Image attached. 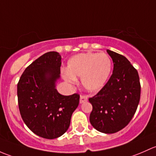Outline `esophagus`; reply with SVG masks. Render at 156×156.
<instances>
[{
	"label": "esophagus",
	"instance_id": "1",
	"mask_svg": "<svg viewBox=\"0 0 156 156\" xmlns=\"http://www.w3.org/2000/svg\"><path fill=\"white\" fill-rule=\"evenodd\" d=\"M87 100H88L87 96H86V95H81V96H80V104H83V103L87 101Z\"/></svg>",
	"mask_w": 156,
	"mask_h": 156
}]
</instances>
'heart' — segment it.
Masks as SVG:
<instances>
[{"label": "heart", "mask_w": 156, "mask_h": 156, "mask_svg": "<svg viewBox=\"0 0 156 156\" xmlns=\"http://www.w3.org/2000/svg\"><path fill=\"white\" fill-rule=\"evenodd\" d=\"M112 70V62L104 52H86L72 56L67 62L63 78L70 84H76L81 77L83 86L90 91L100 90L105 85Z\"/></svg>", "instance_id": "b5f03b06"}]
</instances>
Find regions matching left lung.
Instances as JSON below:
<instances>
[{"label": "left lung", "instance_id": "left-lung-1", "mask_svg": "<svg viewBox=\"0 0 156 156\" xmlns=\"http://www.w3.org/2000/svg\"><path fill=\"white\" fill-rule=\"evenodd\" d=\"M113 62L110 80L94 97L89 120L97 131L113 134L124 128L134 116L140 98L137 70L125 56L107 50Z\"/></svg>", "mask_w": 156, "mask_h": 156}]
</instances>
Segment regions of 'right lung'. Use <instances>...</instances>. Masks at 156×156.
Here are the masks:
<instances>
[{"label":"right lung","instance_id":"obj_1","mask_svg":"<svg viewBox=\"0 0 156 156\" xmlns=\"http://www.w3.org/2000/svg\"><path fill=\"white\" fill-rule=\"evenodd\" d=\"M62 57L49 52L26 67L17 85L21 116L35 134L46 139L61 137L68 129L80 94L62 95L55 83L60 78Z\"/></svg>","mask_w":156,"mask_h":156}]
</instances>
